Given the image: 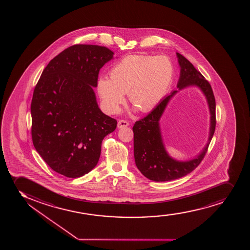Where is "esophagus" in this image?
I'll use <instances>...</instances> for the list:
<instances>
[{
    "label": "esophagus",
    "instance_id": "obj_1",
    "mask_svg": "<svg viewBox=\"0 0 250 250\" xmlns=\"http://www.w3.org/2000/svg\"><path fill=\"white\" fill-rule=\"evenodd\" d=\"M129 124L125 120H119L118 123V129H121V128H124V127H126V126H128Z\"/></svg>",
    "mask_w": 250,
    "mask_h": 250
}]
</instances>
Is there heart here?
<instances>
[{"instance_id":"1","label":"heart","mask_w":250,"mask_h":250,"mask_svg":"<svg viewBox=\"0 0 250 250\" xmlns=\"http://www.w3.org/2000/svg\"><path fill=\"white\" fill-rule=\"evenodd\" d=\"M109 78L98 81V94L107 112L115 114L125 101V94L133 106L148 112L158 105L174 76V66L166 56L129 55L112 66Z\"/></svg>"}]
</instances>
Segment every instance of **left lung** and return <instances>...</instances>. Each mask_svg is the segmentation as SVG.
Here are the masks:
<instances>
[{"label": "left lung", "mask_w": 250, "mask_h": 250, "mask_svg": "<svg viewBox=\"0 0 250 250\" xmlns=\"http://www.w3.org/2000/svg\"><path fill=\"white\" fill-rule=\"evenodd\" d=\"M176 54L180 66V76L177 84L178 90L172 91L161 100L149 114L137 121L132 127L136 166L146 178L152 181H172L192 172L206 154L215 131V98L209 83L183 55L178 52ZM189 86L198 87L207 98L210 112V137L207 146L197 157L190 161H178L166 152L159 121L172 97L177 92Z\"/></svg>", "instance_id": "1"}]
</instances>
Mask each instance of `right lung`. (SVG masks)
<instances>
[{
	"label": "right lung",
	"mask_w": 250,
	"mask_h": 250,
	"mask_svg": "<svg viewBox=\"0 0 250 250\" xmlns=\"http://www.w3.org/2000/svg\"><path fill=\"white\" fill-rule=\"evenodd\" d=\"M113 55L105 46H70L51 60L35 87L33 145L53 171L67 178L94 168L102 142L117 127V121L98 107L93 90L100 69Z\"/></svg>",
	"instance_id": "1"
}]
</instances>
